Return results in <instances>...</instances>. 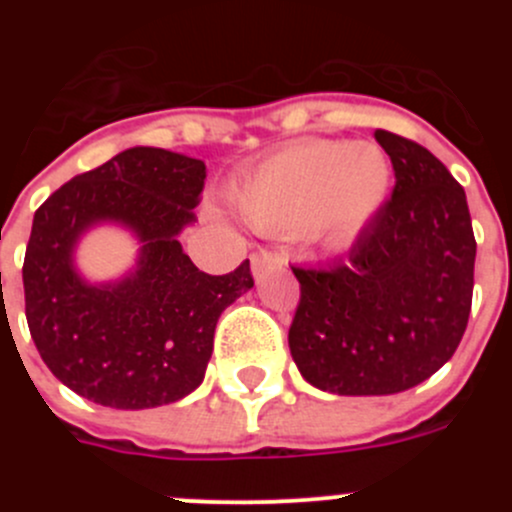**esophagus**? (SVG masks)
Returning a JSON list of instances; mask_svg holds the SVG:
<instances>
[{
  "label": "esophagus",
  "instance_id": "34e87169",
  "mask_svg": "<svg viewBox=\"0 0 512 512\" xmlns=\"http://www.w3.org/2000/svg\"><path fill=\"white\" fill-rule=\"evenodd\" d=\"M282 265H285V257L275 250H260L252 255V272H255V277L265 275V272L272 270V267H282Z\"/></svg>",
  "mask_w": 512,
  "mask_h": 512
}]
</instances>
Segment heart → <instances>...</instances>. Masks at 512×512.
I'll return each instance as SVG.
<instances>
[{
	"label": "heart",
	"mask_w": 512,
	"mask_h": 512,
	"mask_svg": "<svg viewBox=\"0 0 512 512\" xmlns=\"http://www.w3.org/2000/svg\"><path fill=\"white\" fill-rule=\"evenodd\" d=\"M391 168L371 143L314 138L252 165L232 190L237 210L260 230H312L344 240L366 225L389 193Z\"/></svg>",
	"instance_id": "1"
}]
</instances>
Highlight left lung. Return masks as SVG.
<instances>
[{
  "mask_svg": "<svg viewBox=\"0 0 512 512\" xmlns=\"http://www.w3.org/2000/svg\"><path fill=\"white\" fill-rule=\"evenodd\" d=\"M391 198L344 260L292 267L299 302L289 352L304 379L339 396L399 394L461 344L473 302L476 237L461 183L431 151L376 131Z\"/></svg>",
  "mask_w": 512,
  "mask_h": 512,
  "instance_id": "left-lung-1",
  "label": "left lung"
}]
</instances>
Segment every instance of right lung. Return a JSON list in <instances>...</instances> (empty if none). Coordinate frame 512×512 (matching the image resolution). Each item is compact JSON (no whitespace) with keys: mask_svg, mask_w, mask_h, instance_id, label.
Segmentation results:
<instances>
[{"mask_svg":"<svg viewBox=\"0 0 512 512\" xmlns=\"http://www.w3.org/2000/svg\"><path fill=\"white\" fill-rule=\"evenodd\" d=\"M205 178L198 158L128 148L34 213L22 267L29 332L51 374L84 399L153 409L203 381L220 314L255 285L250 260L208 275L180 247ZM98 219L128 224L144 242L137 275L118 286H86L70 265L78 235Z\"/></svg>","mask_w":512,"mask_h":512,"instance_id":"right-lung-1","label":"right lung"}]
</instances>
